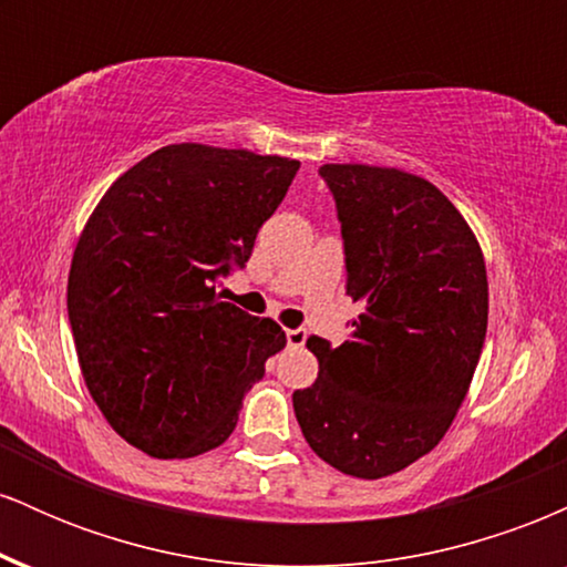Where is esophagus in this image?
Listing matches in <instances>:
<instances>
[{"label": "esophagus", "instance_id": "obj_1", "mask_svg": "<svg viewBox=\"0 0 567 567\" xmlns=\"http://www.w3.org/2000/svg\"><path fill=\"white\" fill-rule=\"evenodd\" d=\"M285 338H288V347L298 349L306 343V330L303 328H292V330H285Z\"/></svg>", "mask_w": 567, "mask_h": 567}]
</instances>
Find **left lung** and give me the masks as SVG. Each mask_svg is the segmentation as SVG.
Instances as JSON below:
<instances>
[{
  "label": "left lung",
  "instance_id": "8db88e82",
  "mask_svg": "<svg viewBox=\"0 0 567 567\" xmlns=\"http://www.w3.org/2000/svg\"><path fill=\"white\" fill-rule=\"evenodd\" d=\"M320 175L362 315L341 347L309 336L320 375L292 392V410L322 461L379 480L432 451L464 402L487 330L485 261L451 199L419 175L368 165Z\"/></svg>",
  "mask_w": 567,
  "mask_h": 567
}]
</instances>
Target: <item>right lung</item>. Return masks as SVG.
I'll return each instance as SVG.
<instances>
[{
	"label": "right lung",
	"mask_w": 567,
	"mask_h": 567,
	"mask_svg": "<svg viewBox=\"0 0 567 567\" xmlns=\"http://www.w3.org/2000/svg\"><path fill=\"white\" fill-rule=\"evenodd\" d=\"M296 159L173 143L116 178L69 271V322L95 405L154 458L229 440L285 347L277 322L220 301L298 173Z\"/></svg>",
	"instance_id": "1"
}]
</instances>
